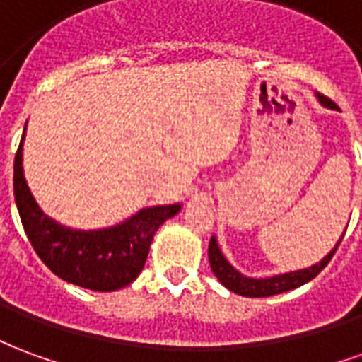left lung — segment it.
<instances>
[{
	"label": "left lung",
	"mask_w": 362,
	"mask_h": 362,
	"mask_svg": "<svg viewBox=\"0 0 362 362\" xmlns=\"http://www.w3.org/2000/svg\"><path fill=\"white\" fill-rule=\"evenodd\" d=\"M316 96H318V100L324 104L326 108H337L334 100H329L327 96L320 95V93ZM343 236H345V233H343ZM343 236L337 240L334 250L329 252L326 258L320 259L318 264L306 267V269H298V272L273 275V277H266V279H254V277H246V275H243L240 272H236L235 267L228 264L227 258L223 256V252H221L215 236H211V240H209V264H211V272L215 273V277H217L228 291H233L236 295L252 296V298L279 295V293H285V291H291V288L300 287L304 283H308V281L314 279V277L329 264V259L334 258L335 250H337V246L341 244Z\"/></svg>",
	"instance_id": "left-lung-1"
}]
</instances>
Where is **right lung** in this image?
<instances>
[{
	"label": "right lung",
	"instance_id": "add662e5",
	"mask_svg": "<svg viewBox=\"0 0 362 362\" xmlns=\"http://www.w3.org/2000/svg\"><path fill=\"white\" fill-rule=\"evenodd\" d=\"M27 129V127H25ZM23 139L15 155L13 189L28 240L59 279L90 291H116L141 273L158 227L180 211V204L155 205L137 211L116 227L98 230L67 228L38 207L23 174Z\"/></svg>",
	"mask_w": 362,
	"mask_h": 362
}]
</instances>
